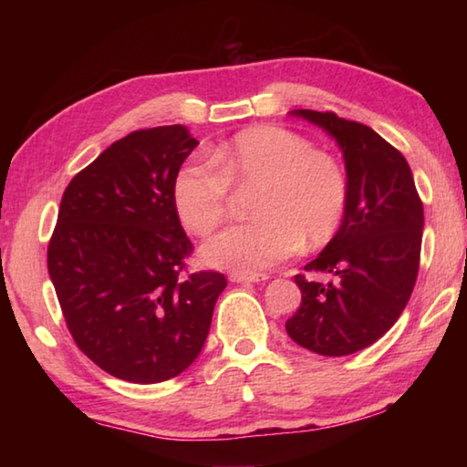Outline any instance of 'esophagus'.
Listing matches in <instances>:
<instances>
[{"instance_id":"34e87169","label":"esophagus","mask_w":467,"mask_h":467,"mask_svg":"<svg viewBox=\"0 0 467 467\" xmlns=\"http://www.w3.org/2000/svg\"><path fill=\"white\" fill-rule=\"evenodd\" d=\"M267 280V275H244V274H231V282L236 284H255Z\"/></svg>"}]
</instances>
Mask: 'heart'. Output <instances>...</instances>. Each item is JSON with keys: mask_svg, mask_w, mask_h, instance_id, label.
Instances as JSON below:
<instances>
[{"mask_svg": "<svg viewBox=\"0 0 467 467\" xmlns=\"http://www.w3.org/2000/svg\"><path fill=\"white\" fill-rule=\"evenodd\" d=\"M253 189V220L205 241L202 262L216 270L257 275L300 249L321 247L342 226L348 179L336 158L298 133L259 125L189 162L172 181V205L189 233L208 234L223 223L231 188Z\"/></svg>", "mask_w": 467, "mask_h": 467, "instance_id": "obj_1", "label": "heart"}]
</instances>
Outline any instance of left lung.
<instances>
[{
  "instance_id": "8db88e82",
  "label": "left lung",
  "mask_w": 467,
  "mask_h": 467,
  "mask_svg": "<svg viewBox=\"0 0 467 467\" xmlns=\"http://www.w3.org/2000/svg\"><path fill=\"white\" fill-rule=\"evenodd\" d=\"M290 115L336 140L344 156L348 205L334 239L305 265L334 280L295 275L303 300L286 331L315 354L346 357L377 342L406 309L420 264L422 202L406 158L375 130L309 109Z\"/></svg>"
}]
</instances>
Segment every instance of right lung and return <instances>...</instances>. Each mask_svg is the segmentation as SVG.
<instances>
[{"label": "right lung", "instance_id": "1", "mask_svg": "<svg viewBox=\"0 0 467 467\" xmlns=\"http://www.w3.org/2000/svg\"><path fill=\"white\" fill-rule=\"evenodd\" d=\"M197 144L185 125L133 131L61 197L47 267L63 317L86 357L123 381L183 373L226 288L218 272L181 274L193 244L172 205V181Z\"/></svg>", "mask_w": 467, "mask_h": 467}]
</instances>
